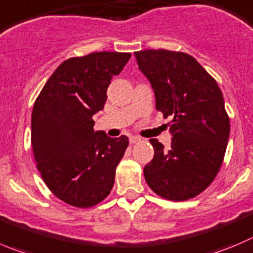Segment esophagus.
Returning <instances> with one entry per match:
<instances>
[{
  "instance_id": "1",
  "label": "esophagus",
  "mask_w": 253,
  "mask_h": 253,
  "mask_svg": "<svg viewBox=\"0 0 253 253\" xmlns=\"http://www.w3.org/2000/svg\"><path fill=\"white\" fill-rule=\"evenodd\" d=\"M129 140H130V144H135V143H138V141H140L141 138H139V136H130V139H129Z\"/></svg>"
}]
</instances>
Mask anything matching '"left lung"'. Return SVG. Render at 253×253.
Listing matches in <instances>:
<instances>
[{
  "label": "left lung",
  "instance_id": "8db88e82",
  "mask_svg": "<svg viewBox=\"0 0 253 253\" xmlns=\"http://www.w3.org/2000/svg\"><path fill=\"white\" fill-rule=\"evenodd\" d=\"M134 56L153 86L156 110L172 117L171 148L150 139L154 158L144 168L145 181L167 200H189L213 181L225 158L230 118L222 92L187 53L146 49Z\"/></svg>",
  "mask_w": 253,
  "mask_h": 253
}]
</instances>
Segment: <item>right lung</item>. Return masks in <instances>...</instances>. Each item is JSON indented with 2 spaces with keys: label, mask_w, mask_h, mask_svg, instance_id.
I'll use <instances>...</instances> for the list:
<instances>
[{
  "label": "right lung",
  "mask_w": 253,
  "mask_h": 253,
  "mask_svg": "<svg viewBox=\"0 0 253 253\" xmlns=\"http://www.w3.org/2000/svg\"><path fill=\"white\" fill-rule=\"evenodd\" d=\"M130 53L95 52L64 61L44 84L32 112L33 156L48 189L68 205L86 209L110 194L129 145L125 135L94 131L93 115Z\"/></svg>",
  "instance_id": "right-lung-1"
}]
</instances>
